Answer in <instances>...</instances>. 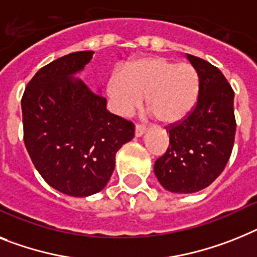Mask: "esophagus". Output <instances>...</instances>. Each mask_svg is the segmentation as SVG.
Listing matches in <instances>:
<instances>
[{
    "instance_id": "1",
    "label": "esophagus",
    "mask_w": 257,
    "mask_h": 257,
    "mask_svg": "<svg viewBox=\"0 0 257 257\" xmlns=\"http://www.w3.org/2000/svg\"><path fill=\"white\" fill-rule=\"evenodd\" d=\"M146 128H145V125H141V124H137L136 125V129H135V133L137 137H141L144 133H145Z\"/></svg>"
}]
</instances>
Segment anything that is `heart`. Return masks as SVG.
I'll return each mask as SVG.
<instances>
[{"label": "heart", "instance_id": "heart-1", "mask_svg": "<svg viewBox=\"0 0 257 257\" xmlns=\"http://www.w3.org/2000/svg\"><path fill=\"white\" fill-rule=\"evenodd\" d=\"M200 79L191 64L165 57H142L129 62L107 81V95L122 116L131 115L148 95V107L161 122L180 121L197 102Z\"/></svg>", "mask_w": 257, "mask_h": 257}]
</instances>
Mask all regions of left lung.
I'll return each mask as SVG.
<instances>
[{
    "label": "left lung",
    "mask_w": 257,
    "mask_h": 257,
    "mask_svg": "<svg viewBox=\"0 0 257 257\" xmlns=\"http://www.w3.org/2000/svg\"><path fill=\"white\" fill-rule=\"evenodd\" d=\"M200 79L196 107L183 121L169 128L167 152L154 172L162 187L174 193H195L223 171L235 139L234 91L218 68L187 55Z\"/></svg>",
    "instance_id": "1"
}]
</instances>
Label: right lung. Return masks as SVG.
Here are the masks:
<instances>
[{
  "instance_id": "right-lung-1",
  "label": "right lung",
  "mask_w": 257,
  "mask_h": 257,
  "mask_svg": "<svg viewBox=\"0 0 257 257\" xmlns=\"http://www.w3.org/2000/svg\"><path fill=\"white\" fill-rule=\"evenodd\" d=\"M94 52H73L45 65L22 96L23 139L32 163L52 188L74 197L102 191L116 153L135 125L107 111V100L74 78Z\"/></svg>"
}]
</instances>
